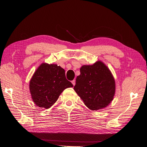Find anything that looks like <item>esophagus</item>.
Segmentation results:
<instances>
[{"instance_id":"34e87169","label":"esophagus","mask_w":147,"mask_h":147,"mask_svg":"<svg viewBox=\"0 0 147 147\" xmlns=\"http://www.w3.org/2000/svg\"><path fill=\"white\" fill-rule=\"evenodd\" d=\"M71 82H72L73 85V86H74V85H75V84H76V81H75L74 79V80H73L72 81H71Z\"/></svg>"}]
</instances>
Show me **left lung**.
I'll list each match as a JSON object with an SVG mask.
<instances>
[{"label": "left lung", "instance_id": "obj_1", "mask_svg": "<svg viewBox=\"0 0 147 147\" xmlns=\"http://www.w3.org/2000/svg\"><path fill=\"white\" fill-rule=\"evenodd\" d=\"M76 79L74 90L92 110L105 108L113 99L115 82L110 71L102 62L84 65Z\"/></svg>", "mask_w": 147, "mask_h": 147}]
</instances>
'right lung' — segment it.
<instances>
[{"mask_svg":"<svg viewBox=\"0 0 147 147\" xmlns=\"http://www.w3.org/2000/svg\"><path fill=\"white\" fill-rule=\"evenodd\" d=\"M73 85L65 76V71L57 65L42 63L29 83L33 102L37 106L49 108L56 102L61 92Z\"/></svg>","mask_w":147,"mask_h":147,"instance_id":"add662e5","label":"right lung"}]
</instances>
